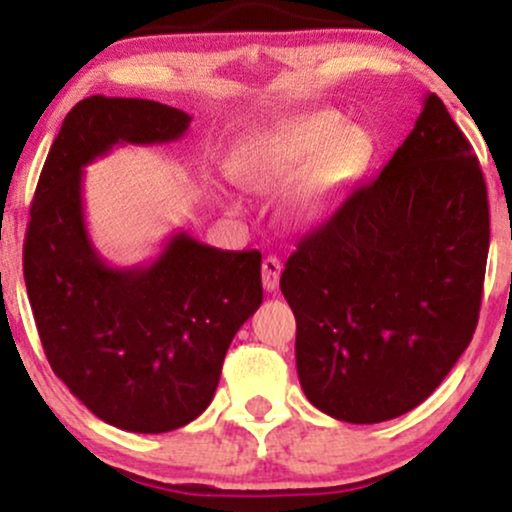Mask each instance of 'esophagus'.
I'll return each instance as SVG.
<instances>
[{
    "label": "esophagus",
    "mask_w": 512,
    "mask_h": 512,
    "mask_svg": "<svg viewBox=\"0 0 512 512\" xmlns=\"http://www.w3.org/2000/svg\"><path fill=\"white\" fill-rule=\"evenodd\" d=\"M279 274H282V262L274 255H269L262 260V286L267 291H274L279 286Z\"/></svg>",
    "instance_id": "34e87169"
}]
</instances>
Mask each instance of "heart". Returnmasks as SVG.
Listing matches in <instances>:
<instances>
[{"mask_svg": "<svg viewBox=\"0 0 512 512\" xmlns=\"http://www.w3.org/2000/svg\"><path fill=\"white\" fill-rule=\"evenodd\" d=\"M333 114H308L260 136L233 165V177L250 192H279L296 182L291 211L301 221L318 216L357 177L372 140L355 123L338 126Z\"/></svg>", "mask_w": 512, "mask_h": 512, "instance_id": "obj_1", "label": "heart"}]
</instances>
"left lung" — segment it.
<instances>
[{"label": "left lung", "instance_id": "1", "mask_svg": "<svg viewBox=\"0 0 512 512\" xmlns=\"http://www.w3.org/2000/svg\"><path fill=\"white\" fill-rule=\"evenodd\" d=\"M488 238L484 172L437 94L374 182L303 235L282 272L296 369L318 411L345 423L425 401L479 323Z\"/></svg>", "mask_w": 512, "mask_h": 512}]
</instances>
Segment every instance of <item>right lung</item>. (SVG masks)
Segmentation results:
<instances>
[{
    "mask_svg": "<svg viewBox=\"0 0 512 512\" xmlns=\"http://www.w3.org/2000/svg\"><path fill=\"white\" fill-rule=\"evenodd\" d=\"M192 116L150 99L72 106L31 204L24 279L53 372L104 423L170 432L216 393L230 340L262 303V255L177 233L150 265L109 267L89 240L82 170L114 145L170 143Z\"/></svg>",
    "mask_w": 512,
    "mask_h": 512,
    "instance_id": "right-lung-1",
    "label": "right lung"
}]
</instances>
